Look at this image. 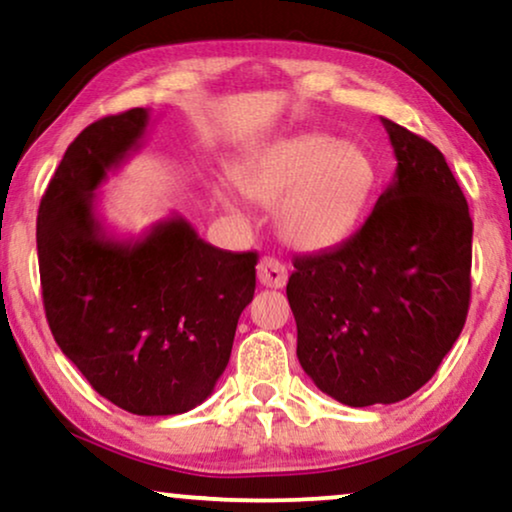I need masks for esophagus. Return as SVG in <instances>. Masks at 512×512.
I'll use <instances>...</instances> for the list:
<instances>
[{"instance_id":"esophagus-1","label":"esophagus","mask_w":512,"mask_h":512,"mask_svg":"<svg viewBox=\"0 0 512 512\" xmlns=\"http://www.w3.org/2000/svg\"><path fill=\"white\" fill-rule=\"evenodd\" d=\"M289 279V272H286V265L272 256H263L261 263H258V282L268 289H282Z\"/></svg>"}]
</instances>
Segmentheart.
Returning <instances> with one entry per match:
<instances>
[{
	"instance_id": "obj_1",
	"label": "heart",
	"mask_w": 512,
	"mask_h": 512,
	"mask_svg": "<svg viewBox=\"0 0 512 512\" xmlns=\"http://www.w3.org/2000/svg\"><path fill=\"white\" fill-rule=\"evenodd\" d=\"M244 198L277 205L284 240L303 251H324L345 242L359 226L375 184V165L354 142L293 135L265 146L235 167ZM223 207L235 202L219 195Z\"/></svg>"
}]
</instances>
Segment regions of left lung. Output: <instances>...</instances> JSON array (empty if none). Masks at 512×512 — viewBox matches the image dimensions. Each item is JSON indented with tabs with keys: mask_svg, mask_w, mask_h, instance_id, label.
Returning a JSON list of instances; mask_svg holds the SVG:
<instances>
[{
	"mask_svg": "<svg viewBox=\"0 0 512 512\" xmlns=\"http://www.w3.org/2000/svg\"><path fill=\"white\" fill-rule=\"evenodd\" d=\"M382 123L398 160L387 191L352 237L296 256L286 284L300 366L352 408L422 389L471 300L473 221L457 179L431 142Z\"/></svg>",
	"mask_w": 512,
	"mask_h": 512,
	"instance_id": "left-lung-1",
	"label": "left lung"
}]
</instances>
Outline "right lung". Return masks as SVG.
Listing matches in <instances>:
<instances>
[{"instance_id": "obj_1", "label": "right lung", "mask_w": 512, "mask_h": 512, "mask_svg": "<svg viewBox=\"0 0 512 512\" xmlns=\"http://www.w3.org/2000/svg\"><path fill=\"white\" fill-rule=\"evenodd\" d=\"M149 109L88 125L69 144L37 216L41 293L62 354L97 394L132 415H181L228 366L256 289V251L216 249L184 216L118 240L97 186L139 149Z\"/></svg>"}]
</instances>
